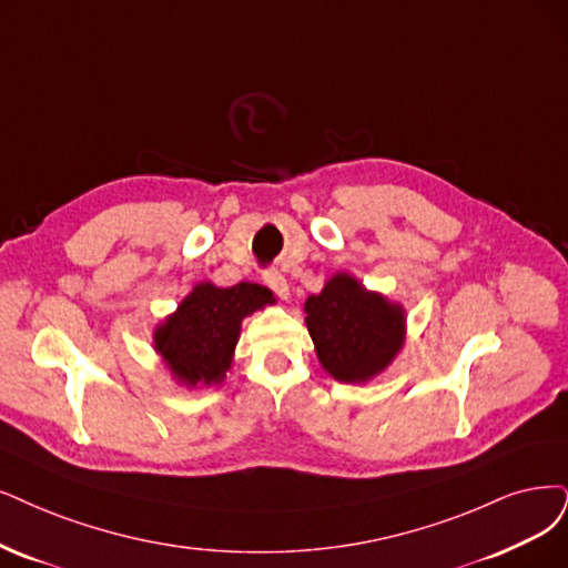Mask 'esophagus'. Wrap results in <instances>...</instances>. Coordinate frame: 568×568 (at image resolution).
<instances>
[{"mask_svg":"<svg viewBox=\"0 0 568 568\" xmlns=\"http://www.w3.org/2000/svg\"><path fill=\"white\" fill-rule=\"evenodd\" d=\"M264 283L268 285V290L276 295L278 300H287L290 297V283L287 278L283 276L281 271H266L264 273Z\"/></svg>","mask_w":568,"mask_h":568,"instance_id":"obj_1","label":"esophagus"}]
</instances>
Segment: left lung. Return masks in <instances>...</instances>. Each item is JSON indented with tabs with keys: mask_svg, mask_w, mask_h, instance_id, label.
<instances>
[{
	"mask_svg": "<svg viewBox=\"0 0 568 568\" xmlns=\"http://www.w3.org/2000/svg\"><path fill=\"white\" fill-rule=\"evenodd\" d=\"M306 325L321 365L337 382L361 384L379 374L403 348L405 313L339 273L306 300Z\"/></svg>",
	"mask_w": 568,
	"mask_h": 568,
	"instance_id": "1",
	"label": "left lung"
}]
</instances>
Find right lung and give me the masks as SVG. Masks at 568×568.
Here are the masks:
<instances>
[{"label": "right lung", "mask_w": 568, "mask_h": 568, "mask_svg": "<svg viewBox=\"0 0 568 568\" xmlns=\"http://www.w3.org/2000/svg\"><path fill=\"white\" fill-rule=\"evenodd\" d=\"M271 300V292L255 283H201L156 329V351L186 386L217 384L231 365L241 321Z\"/></svg>", "instance_id": "obj_1"}]
</instances>
